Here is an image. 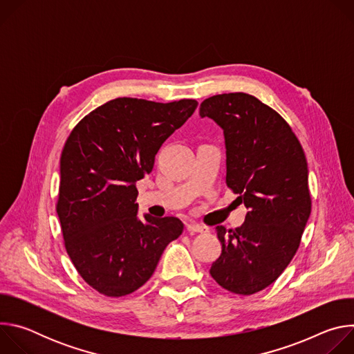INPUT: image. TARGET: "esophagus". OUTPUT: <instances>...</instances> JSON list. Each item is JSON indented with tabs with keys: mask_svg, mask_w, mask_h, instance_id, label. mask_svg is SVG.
I'll return each mask as SVG.
<instances>
[{
	"mask_svg": "<svg viewBox=\"0 0 354 354\" xmlns=\"http://www.w3.org/2000/svg\"><path fill=\"white\" fill-rule=\"evenodd\" d=\"M186 230L189 231V232H200V234H203V232H207L209 231V228L207 227H205V225H200V224H194V223H190V224H187L186 225Z\"/></svg>",
	"mask_w": 354,
	"mask_h": 354,
	"instance_id": "esophagus-1",
	"label": "esophagus"
}]
</instances>
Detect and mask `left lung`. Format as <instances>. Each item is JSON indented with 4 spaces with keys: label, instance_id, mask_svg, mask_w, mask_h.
Masks as SVG:
<instances>
[{
    "label": "left lung",
    "instance_id": "left-lung-1",
    "mask_svg": "<svg viewBox=\"0 0 354 354\" xmlns=\"http://www.w3.org/2000/svg\"><path fill=\"white\" fill-rule=\"evenodd\" d=\"M200 116L223 129L225 182L249 210L241 227H216L223 249L210 274L231 292L255 294L288 266L311 214L304 149L274 109L245 92L205 99Z\"/></svg>",
    "mask_w": 354,
    "mask_h": 354
}]
</instances>
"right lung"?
I'll list each match as a JSON object with an SVG mask.
<instances>
[{"instance_id": "right-lung-1", "label": "right lung", "mask_w": 354, "mask_h": 354, "mask_svg": "<svg viewBox=\"0 0 354 354\" xmlns=\"http://www.w3.org/2000/svg\"><path fill=\"white\" fill-rule=\"evenodd\" d=\"M196 108L194 99L161 104L116 97L70 133L56 210L74 268L97 292L123 297L138 290L182 234L176 217L138 220L136 183L153 171L164 141Z\"/></svg>"}]
</instances>
